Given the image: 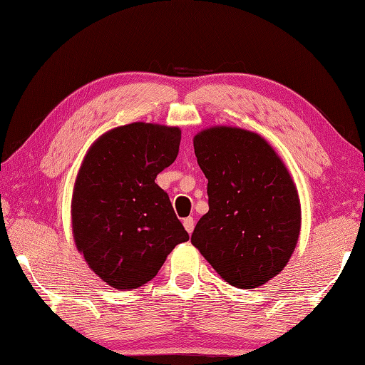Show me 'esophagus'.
<instances>
[{
  "instance_id": "esophagus-1",
  "label": "esophagus",
  "mask_w": 365,
  "mask_h": 365,
  "mask_svg": "<svg viewBox=\"0 0 365 365\" xmlns=\"http://www.w3.org/2000/svg\"><path fill=\"white\" fill-rule=\"evenodd\" d=\"M183 226H185V230H187V232L191 234L192 230H195V220H192L191 217L183 218Z\"/></svg>"
}]
</instances>
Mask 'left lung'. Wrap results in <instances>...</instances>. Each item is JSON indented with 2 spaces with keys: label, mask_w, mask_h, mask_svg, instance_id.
<instances>
[{
  "label": "left lung",
  "mask_w": 365,
  "mask_h": 365,
  "mask_svg": "<svg viewBox=\"0 0 365 365\" xmlns=\"http://www.w3.org/2000/svg\"><path fill=\"white\" fill-rule=\"evenodd\" d=\"M209 212L191 235L225 282L252 289L287 266L301 234V201L288 168L258 133L210 126L192 139Z\"/></svg>",
  "instance_id": "left-lung-1"
}]
</instances>
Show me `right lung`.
Returning <instances> with one entry per match:
<instances>
[{
    "mask_svg": "<svg viewBox=\"0 0 365 365\" xmlns=\"http://www.w3.org/2000/svg\"><path fill=\"white\" fill-rule=\"evenodd\" d=\"M177 126H117L93 142L78 169L71 221L78 253L103 282L135 289L158 274L188 232L155 183L177 158Z\"/></svg>",
    "mask_w": 365,
    "mask_h": 365,
    "instance_id": "1",
    "label": "right lung"
}]
</instances>
